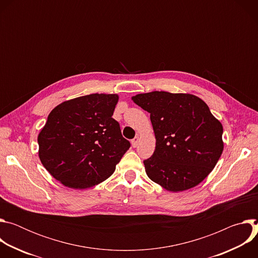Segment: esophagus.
<instances>
[{"label": "esophagus", "instance_id": "obj_1", "mask_svg": "<svg viewBox=\"0 0 258 258\" xmlns=\"http://www.w3.org/2000/svg\"><path fill=\"white\" fill-rule=\"evenodd\" d=\"M139 141H140V138H139V137H136L135 139H133V140H132V146L134 147V148H136V147L138 146Z\"/></svg>", "mask_w": 258, "mask_h": 258}]
</instances>
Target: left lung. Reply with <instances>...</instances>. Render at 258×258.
<instances>
[{
    "mask_svg": "<svg viewBox=\"0 0 258 258\" xmlns=\"http://www.w3.org/2000/svg\"><path fill=\"white\" fill-rule=\"evenodd\" d=\"M150 113L156 147L144 161L151 180L169 192L196 187L212 171L224 151L223 124L199 97L150 92L132 97Z\"/></svg>",
    "mask_w": 258,
    "mask_h": 258,
    "instance_id": "left-lung-1",
    "label": "left lung"
}]
</instances>
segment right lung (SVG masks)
I'll list each match as a JSON object with an SVG mask.
<instances>
[{
    "label": "right lung",
    "instance_id": "add662e5",
    "mask_svg": "<svg viewBox=\"0 0 258 258\" xmlns=\"http://www.w3.org/2000/svg\"><path fill=\"white\" fill-rule=\"evenodd\" d=\"M117 94H91L56 106L41 130L39 157L63 186L84 190L111 175L128 150L112 118Z\"/></svg>",
    "mask_w": 258,
    "mask_h": 258
}]
</instances>
